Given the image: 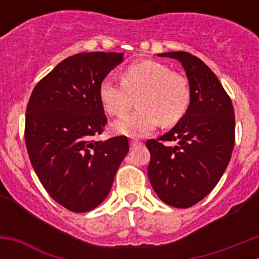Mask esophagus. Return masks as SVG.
<instances>
[{"label": "esophagus", "instance_id": "obj_1", "mask_svg": "<svg viewBox=\"0 0 259 259\" xmlns=\"http://www.w3.org/2000/svg\"><path fill=\"white\" fill-rule=\"evenodd\" d=\"M143 143L139 140H131V148H137V146H141Z\"/></svg>", "mask_w": 259, "mask_h": 259}]
</instances>
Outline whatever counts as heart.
<instances>
[{
	"label": "heart",
	"mask_w": 259,
	"mask_h": 259,
	"mask_svg": "<svg viewBox=\"0 0 259 259\" xmlns=\"http://www.w3.org/2000/svg\"><path fill=\"white\" fill-rule=\"evenodd\" d=\"M135 98L139 107L114 123L116 134L144 136L159 123L166 128L178 124L191 106V84L164 63L145 59L123 68L120 83L105 79L100 85V100L110 115H124Z\"/></svg>",
	"instance_id": "b5f03b06"
}]
</instances>
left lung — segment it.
I'll use <instances>...</instances> for the list:
<instances>
[{"mask_svg": "<svg viewBox=\"0 0 259 259\" xmlns=\"http://www.w3.org/2000/svg\"><path fill=\"white\" fill-rule=\"evenodd\" d=\"M182 62L192 89L188 113L175 127L150 139L148 176L158 197L174 207H191L218 184L235 145L230 96L200 58L187 52L158 54ZM176 141V145L168 142Z\"/></svg>", "mask_w": 259, "mask_h": 259, "instance_id": "left-lung-1", "label": "left lung"}]
</instances>
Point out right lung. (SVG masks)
Wrapping results in <instances>:
<instances>
[{"label":"right lung","mask_w":259,"mask_h":259,"mask_svg":"<svg viewBox=\"0 0 259 259\" xmlns=\"http://www.w3.org/2000/svg\"><path fill=\"white\" fill-rule=\"evenodd\" d=\"M123 53H80L36 84L26 110L27 152L53 200L74 212L97 207L130 150L125 136L96 141L107 123L100 85Z\"/></svg>","instance_id":"add662e5"}]
</instances>
